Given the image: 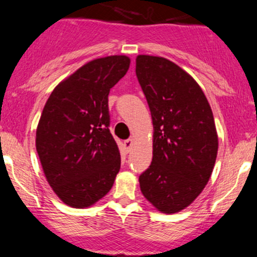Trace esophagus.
<instances>
[{"label": "esophagus", "mask_w": 257, "mask_h": 257, "mask_svg": "<svg viewBox=\"0 0 257 257\" xmlns=\"http://www.w3.org/2000/svg\"><path fill=\"white\" fill-rule=\"evenodd\" d=\"M133 144H134V140H133V139H128V140L124 141V147L126 151H129V150L132 149Z\"/></svg>", "instance_id": "34e87169"}]
</instances>
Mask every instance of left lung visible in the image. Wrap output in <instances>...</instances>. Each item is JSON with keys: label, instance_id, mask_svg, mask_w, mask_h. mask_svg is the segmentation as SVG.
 <instances>
[{"label": "left lung", "instance_id": "obj_1", "mask_svg": "<svg viewBox=\"0 0 257 257\" xmlns=\"http://www.w3.org/2000/svg\"><path fill=\"white\" fill-rule=\"evenodd\" d=\"M137 77L151 111L152 163L139 178L144 197L158 211L184 210L213 173L219 138L205 94L173 61L138 55Z\"/></svg>", "mask_w": 257, "mask_h": 257}]
</instances>
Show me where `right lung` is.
Here are the masks:
<instances>
[{"label": "right lung", "instance_id": "add662e5", "mask_svg": "<svg viewBox=\"0 0 257 257\" xmlns=\"http://www.w3.org/2000/svg\"><path fill=\"white\" fill-rule=\"evenodd\" d=\"M131 65L126 55L88 61L52 91L36 129L44 176L61 202L83 209L110 192L120 168L108 129V93Z\"/></svg>", "mask_w": 257, "mask_h": 257}]
</instances>
